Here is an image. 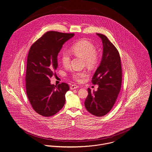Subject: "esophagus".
<instances>
[{
    "label": "esophagus",
    "instance_id": "34e87169",
    "mask_svg": "<svg viewBox=\"0 0 152 152\" xmlns=\"http://www.w3.org/2000/svg\"><path fill=\"white\" fill-rule=\"evenodd\" d=\"M79 88V86L77 85H72L71 86H70V89L71 90H73V89H77Z\"/></svg>",
    "mask_w": 152,
    "mask_h": 152
}]
</instances>
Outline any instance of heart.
<instances>
[{"mask_svg":"<svg viewBox=\"0 0 152 152\" xmlns=\"http://www.w3.org/2000/svg\"><path fill=\"white\" fill-rule=\"evenodd\" d=\"M71 50L74 55L83 58L85 65L89 67H94L98 62L99 54L97 52L96 47L89 41L83 39L76 42L71 46ZM60 57L61 62L65 67L69 66L71 56L67 51L61 52ZM86 75L85 71L74 70L71 72V77L73 80L80 83L83 81Z\"/></svg>","mask_w":152,"mask_h":152,"instance_id":"obj_1","label":"heart"}]
</instances>
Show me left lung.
Listing matches in <instances>:
<instances>
[{
	"label": "left lung",
	"instance_id": "8db88e82",
	"mask_svg": "<svg viewBox=\"0 0 152 152\" xmlns=\"http://www.w3.org/2000/svg\"><path fill=\"white\" fill-rule=\"evenodd\" d=\"M102 39L103 52L100 66L96 70L92 83L99 85L97 91L91 92L88 89V95L85 101L86 110L97 117L107 114L113 107L121 87L122 69L121 58L115 46L107 37L96 34Z\"/></svg>",
	"mask_w": 152,
	"mask_h": 152
}]
</instances>
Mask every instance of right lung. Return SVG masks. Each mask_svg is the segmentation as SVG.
<instances>
[{"instance_id":"1","label":"right lung","mask_w":152,"mask_h":152,"mask_svg":"<svg viewBox=\"0 0 152 152\" xmlns=\"http://www.w3.org/2000/svg\"><path fill=\"white\" fill-rule=\"evenodd\" d=\"M74 33L48 31L31 46L27 62L26 93L37 113L44 117L55 115L64 106L65 95L69 89L65 83L57 86L50 84V78L56 75L57 55L63 45Z\"/></svg>"}]
</instances>
